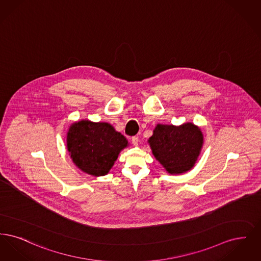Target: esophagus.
<instances>
[{
    "instance_id": "obj_1",
    "label": "esophagus",
    "mask_w": 261,
    "mask_h": 261,
    "mask_svg": "<svg viewBox=\"0 0 261 261\" xmlns=\"http://www.w3.org/2000/svg\"><path fill=\"white\" fill-rule=\"evenodd\" d=\"M131 141H132V144H133L135 147L138 146V144H139V139H138V137H132Z\"/></svg>"
}]
</instances>
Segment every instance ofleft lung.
Returning <instances> with one entry per match:
<instances>
[{
    "label": "left lung",
    "mask_w": 261,
    "mask_h": 261,
    "mask_svg": "<svg viewBox=\"0 0 261 261\" xmlns=\"http://www.w3.org/2000/svg\"><path fill=\"white\" fill-rule=\"evenodd\" d=\"M155 160L171 175L186 173L198 161L203 145V134L199 126L159 124L148 140Z\"/></svg>",
    "instance_id": "1"
}]
</instances>
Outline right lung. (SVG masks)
<instances>
[{
	"mask_svg": "<svg viewBox=\"0 0 261 261\" xmlns=\"http://www.w3.org/2000/svg\"><path fill=\"white\" fill-rule=\"evenodd\" d=\"M128 146L127 139L108 122L82 119L70 125L66 133L70 159L81 171L95 177L109 173Z\"/></svg>",
	"mask_w": 261,
	"mask_h": 261,
	"instance_id": "right-lung-1",
	"label": "right lung"
}]
</instances>
